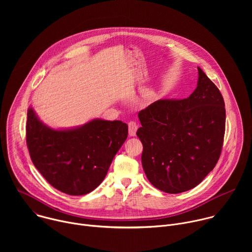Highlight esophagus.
Masks as SVG:
<instances>
[{
    "label": "esophagus",
    "mask_w": 252,
    "mask_h": 252,
    "mask_svg": "<svg viewBox=\"0 0 252 252\" xmlns=\"http://www.w3.org/2000/svg\"><path fill=\"white\" fill-rule=\"evenodd\" d=\"M137 128H138V125L135 122H129L128 123V134L130 136L135 135Z\"/></svg>",
    "instance_id": "34e87169"
}]
</instances>
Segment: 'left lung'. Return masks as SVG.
Returning a JSON list of instances; mask_svg holds the SVG:
<instances>
[{
	"label": "left lung",
	"mask_w": 252,
	"mask_h": 252,
	"mask_svg": "<svg viewBox=\"0 0 252 252\" xmlns=\"http://www.w3.org/2000/svg\"><path fill=\"white\" fill-rule=\"evenodd\" d=\"M194 92L184 99H158L138 113L141 163L150 183L167 193L199 185L221 154L223 97L198 66Z\"/></svg>",
	"instance_id": "obj_1"
}]
</instances>
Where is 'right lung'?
<instances>
[{"label":"right lung","mask_w":252,"mask_h":252,"mask_svg":"<svg viewBox=\"0 0 252 252\" xmlns=\"http://www.w3.org/2000/svg\"><path fill=\"white\" fill-rule=\"evenodd\" d=\"M27 116V146L33 165L52 187L69 195L96 189L127 137V125L121 121L95 119L79 127L54 129L32 107Z\"/></svg>","instance_id":"right-lung-1"}]
</instances>
